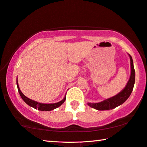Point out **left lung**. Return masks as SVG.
I'll return each instance as SVG.
<instances>
[{
    "label": "left lung",
    "mask_w": 147,
    "mask_h": 147,
    "mask_svg": "<svg viewBox=\"0 0 147 147\" xmlns=\"http://www.w3.org/2000/svg\"><path fill=\"white\" fill-rule=\"evenodd\" d=\"M130 57V64H131V75L129 80L127 83L124 89L122 90L119 94L115 95V96L111 97L104 101L96 103H88V105L92 108L97 109L98 111H105L111 110L118 107L120 105L124 103L131 95L135 84V78H136V73L134 67V62L131 55L129 54Z\"/></svg>",
    "instance_id": "1"
}]
</instances>
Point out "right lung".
<instances>
[{
  "instance_id": "add662e5",
  "label": "right lung",
  "mask_w": 147,
  "mask_h": 147,
  "mask_svg": "<svg viewBox=\"0 0 147 147\" xmlns=\"http://www.w3.org/2000/svg\"><path fill=\"white\" fill-rule=\"evenodd\" d=\"M17 86H18V92H19V94L20 95L21 97H22V99L24 101L25 103H26L28 105H29L30 107H33L34 109H38V110L39 111H52L53 110V109L57 108L59 106H61V105L64 103L65 99H66V97H64V99L61 100V101L58 102V103H50V104H45V103H38V102L34 101L33 100L30 99L27 97L25 95L23 94V93L21 92V90L19 88V85H18V77H17Z\"/></svg>"
}]
</instances>
